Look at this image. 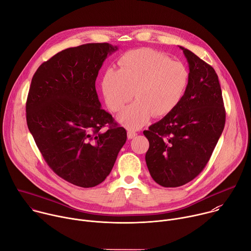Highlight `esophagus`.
<instances>
[{"mask_svg":"<svg viewBox=\"0 0 251 251\" xmlns=\"http://www.w3.org/2000/svg\"><path fill=\"white\" fill-rule=\"evenodd\" d=\"M127 136H128V139H133L134 137L137 136V133L135 131H128Z\"/></svg>","mask_w":251,"mask_h":251,"instance_id":"esophagus-1","label":"esophagus"}]
</instances>
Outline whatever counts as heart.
I'll use <instances>...</instances> for the list:
<instances>
[{
	"instance_id": "1",
	"label": "heart",
	"mask_w": 251,
	"mask_h": 251,
	"mask_svg": "<svg viewBox=\"0 0 251 251\" xmlns=\"http://www.w3.org/2000/svg\"><path fill=\"white\" fill-rule=\"evenodd\" d=\"M119 69L108 68L101 78V90L109 108L118 112L134 96L137 98L118 115L130 130L146 125L151 117L170 114L180 104L189 83V71L181 61L151 49L126 52Z\"/></svg>"
}]
</instances>
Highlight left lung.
Masks as SVG:
<instances>
[{"mask_svg": "<svg viewBox=\"0 0 251 251\" xmlns=\"http://www.w3.org/2000/svg\"><path fill=\"white\" fill-rule=\"evenodd\" d=\"M189 64V83L183 99L163 119L145 130L149 141L146 164L162 187L183 186L203 170L224 131L226 110L214 69L180 47Z\"/></svg>", "mask_w": 251, "mask_h": 251, "instance_id": "left-lung-1", "label": "left lung"}]
</instances>
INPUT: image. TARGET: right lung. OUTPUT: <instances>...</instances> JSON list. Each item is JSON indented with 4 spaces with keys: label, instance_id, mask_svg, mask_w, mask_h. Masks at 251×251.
<instances>
[{
    "label": "right lung",
    "instance_id": "obj_1",
    "mask_svg": "<svg viewBox=\"0 0 251 251\" xmlns=\"http://www.w3.org/2000/svg\"><path fill=\"white\" fill-rule=\"evenodd\" d=\"M117 50L107 43L66 49L44 62L31 79L28 130L52 171L78 187L101 184L127 139L126 130L101 108L95 88L104 60Z\"/></svg>",
    "mask_w": 251,
    "mask_h": 251
}]
</instances>
